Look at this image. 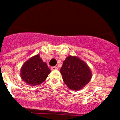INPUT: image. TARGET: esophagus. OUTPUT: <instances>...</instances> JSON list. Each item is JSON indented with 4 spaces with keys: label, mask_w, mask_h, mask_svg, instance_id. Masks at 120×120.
<instances>
[{
    "label": "esophagus",
    "mask_w": 120,
    "mask_h": 120,
    "mask_svg": "<svg viewBox=\"0 0 120 120\" xmlns=\"http://www.w3.org/2000/svg\"><path fill=\"white\" fill-rule=\"evenodd\" d=\"M51 71H56V70H58V67L54 66V67H51Z\"/></svg>",
    "instance_id": "obj_1"
}]
</instances>
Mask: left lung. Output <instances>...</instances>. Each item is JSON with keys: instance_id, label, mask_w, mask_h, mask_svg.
Instances as JSON below:
<instances>
[{"instance_id": "left-lung-1", "label": "left lung", "mask_w": 120, "mask_h": 120, "mask_svg": "<svg viewBox=\"0 0 120 120\" xmlns=\"http://www.w3.org/2000/svg\"><path fill=\"white\" fill-rule=\"evenodd\" d=\"M68 88L79 91L90 82L92 72L88 64L75 56H69L63 61L60 70Z\"/></svg>"}]
</instances>
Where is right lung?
Segmentation results:
<instances>
[{
    "mask_svg": "<svg viewBox=\"0 0 120 120\" xmlns=\"http://www.w3.org/2000/svg\"><path fill=\"white\" fill-rule=\"evenodd\" d=\"M50 72L46 62L42 61L38 54L24 63L21 68L20 75L26 84L38 86L46 80Z\"/></svg>",
    "mask_w": 120,
    "mask_h": 120,
    "instance_id": "1",
    "label": "right lung"
}]
</instances>
